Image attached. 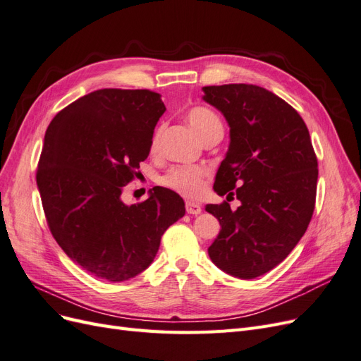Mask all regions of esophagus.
I'll return each mask as SVG.
<instances>
[{
  "label": "esophagus",
  "mask_w": 361,
  "mask_h": 361,
  "mask_svg": "<svg viewBox=\"0 0 361 361\" xmlns=\"http://www.w3.org/2000/svg\"><path fill=\"white\" fill-rule=\"evenodd\" d=\"M185 209H187V212L191 214V215H199L202 212V206L197 204V203L187 202V203H185Z\"/></svg>",
  "instance_id": "obj_1"
}]
</instances>
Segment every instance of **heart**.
I'll list each match as a JSON object with an SVG mask.
<instances>
[{"instance_id":"b5f03b06","label":"heart","mask_w":361,"mask_h":361,"mask_svg":"<svg viewBox=\"0 0 361 361\" xmlns=\"http://www.w3.org/2000/svg\"><path fill=\"white\" fill-rule=\"evenodd\" d=\"M187 118L192 130L199 135L200 140L207 134L215 133V130H223L221 118L207 106H203V105L192 106L187 114ZM159 135H161V129H157L154 135H152V141H150L152 152H155L159 146ZM203 174L204 171L199 167L178 166V167H171L166 174H164L161 178V183L183 195H187V197H199L204 190Z\"/></svg>"}]
</instances>
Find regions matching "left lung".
Wrapping results in <instances>:
<instances>
[{"label":"left lung","mask_w":361,"mask_h":361,"mask_svg":"<svg viewBox=\"0 0 361 361\" xmlns=\"http://www.w3.org/2000/svg\"><path fill=\"white\" fill-rule=\"evenodd\" d=\"M203 99L231 126V145L214 190L231 204H206L221 231L207 248L227 274L250 280L277 267L307 231L316 200L318 159L309 129L293 108L264 87H203Z\"/></svg>","instance_id":"1"}]
</instances>
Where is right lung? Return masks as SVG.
<instances>
[{
	"label": "right lung",
	"instance_id": "1",
	"mask_svg": "<svg viewBox=\"0 0 361 361\" xmlns=\"http://www.w3.org/2000/svg\"><path fill=\"white\" fill-rule=\"evenodd\" d=\"M164 111L159 93L102 89L63 108L47 129L36 179L49 231L97 279L123 281L145 271L164 232L185 215L183 200L162 187L137 204L120 199Z\"/></svg>",
	"mask_w": 361,
	"mask_h": 361
}]
</instances>
